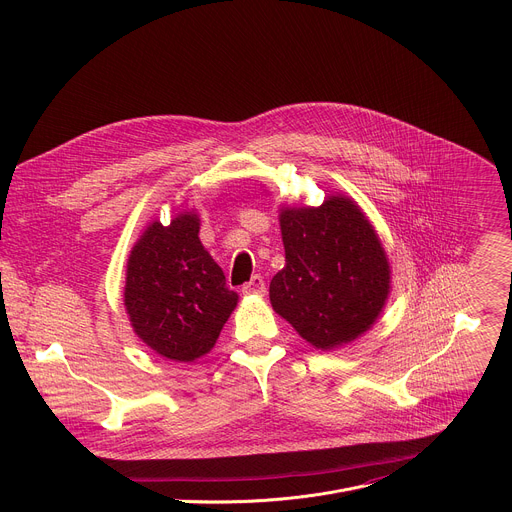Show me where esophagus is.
Wrapping results in <instances>:
<instances>
[{"mask_svg": "<svg viewBox=\"0 0 512 512\" xmlns=\"http://www.w3.org/2000/svg\"><path fill=\"white\" fill-rule=\"evenodd\" d=\"M243 294H255V296H263L265 294V281L261 275H253L245 285H243Z\"/></svg>", "mask_w": 512, "mask_h": 512, "instance_id": "obj_1", "label": "esophagus"}]
</instances>
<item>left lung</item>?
Returning <instances> with one entry per match:
<instances>
[{"mask_svg": "<svg viewBox=\"0 0 512 512\" xmlns=\"http://www.w3.org/2000/svg\"><path fill=\"white\" fill-rule=\"evenodd\" d=\"M285 265L269 285L273 310L316 348L356 340L383 312L391 287L385 249L346 196L279 214Z\"/></svg>", "mask_w": 512, "mask_h": 512, "instance_id": "left-lung-1", "label": "left lung"}]
</instances>
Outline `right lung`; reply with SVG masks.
<instances>
[{"label":"right lung","instance_id":"add662e5","mask_svg":"<svg viewBox=\"0 0 512 512\" xmlns=\"http://www.w3.org/2000/svg\"><path fill=\"white\" fill-rule=\"evenodd\" d=\"M198 214L154 221L127 261L125 310L135 334L160 356L192 362L214 346L239 296L198 239Z\"/></svg>","mask_w":512,"mask_h":512}]
</instances>
